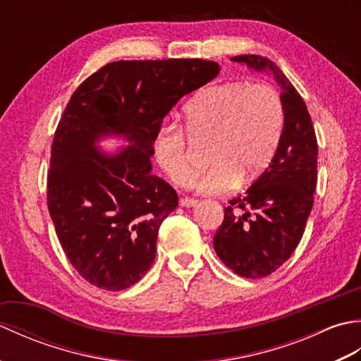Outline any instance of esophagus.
Instances as JSON below:
<instances>
[{"mask_svg": "<svg viewBox=\"0 0 361 361\" xmlns=\"http://www.w3.org/2000/svg\"><path fill=\"white\" fill-rule=\"evenodd\" d=\"M197 203L198 202L195 200V198H181L180 200V206H183V208H194Z\"/></svg>", "mask_w": 361, "mask_h": 361, "instance_id": "1", "label": "esophagus"}]
</instances>
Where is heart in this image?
Wrapping results in <instances>:
<instances>
[{"label":"heart","mask_w":361,"mask_h":361,"mask_svg":"<svg viewBox=\"0 0 361 361\" xmlns=\"http://www.w3.org/2000/svg\"><path fill=\"white\" fill-rule=\"evenodd\" d=\"M189 137L209 141V171L195 183L204 195L229 192L270 166L282 136L281 96L267 83L226 82L204 88L183 110ZM153 157L173 185L188 188L195 169L181 130L164 127L153 140Z\"/></svg>","instance_id":"heart-1"}]
</instances>
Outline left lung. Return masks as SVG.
<instances>
[{"label": "left lung", "instance_id": "obj_1", "mask_svg": "<svg viewBox=\"0 0 361 361\" xmlns=\"http://www.w3.org/2000/svg\"><path fill=\"white\" fill-rule=\"evenodd\" d=\"M233 62L271 73L281 87L282 136L262 175L243 197L229 200L214 250L243 278H265L293 255L304 234L317 188L318 144L302 97L270 59L237 56Z\"/></svg>", "mask_w": 361, "mask_h": 361}]
</instances>
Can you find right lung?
<instances>
[{
  "label": "right lung",
  "instance_id": "obj_1",
  "mask_svg": "<svg viewBox=\"0 0 361 361\" xmlns=\"http://www.w3.org/2000/svg\"><path fill=\"white\" fill-rule=\"evenodd\" d=\"M220 73L202 59L119 60L74 91L51 147L48 209L71 265L93 286L119 291L149 271L158 229L178 206L152 173L153 140L172 106ZM121 137L114 154L97 142Z\"/></svg>",
  "mask_w": 361,
  "mask_h": 361
}]
</instances>
